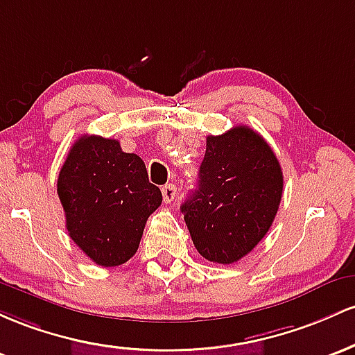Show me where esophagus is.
Segmentation results:
<instances>
[{
  "instance_id": "obj_1",
  "label": "esophagus",
  "mask_w": 355,
  "mask_h": 355,
  "mask_svg": "<svg viewBox=\"0 0 355 355\" xmlns=\"http://www.w3.org/2000/svg\"><path fill=\"white\" fill-rule=\"evenodd\" d=\"M176 194H178L176 184H173V182H169V184L162 186V198H164L166 202L174 201V198H176Z\"/></svg>"
}]
</instances>
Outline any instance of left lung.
Listing matches in <instances>:
<instances>
[{"instance_id": "8db88e82", "label": "left lung", "mask_w": 355, "mask_h": 355, "mask_svg": "<svg viewBox=\"0 0 355 355\" xmlns=\"http://www.w3.org/2000/svg\"><path fill=\"white\" fill-rule=\"evenodd\" d=\"M282 191L280 162L260 134L236 125L208 135L198 188L181 206L199 254L221 265L246 257L268 233Z\"/></svg>"}]
</instances>
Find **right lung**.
<instances>
[{
	"instance_id": "add662e5",
	"label": "right lung",
	"mask_w": 355,
	"mask_h": 355,
	"mask_svg": "<svg viewBox=\"0 0 355 355\" xmlns=\"http://www.w3.org/2000/svg\"><path fill=\"white\" fill-rule=\"evenodd\" d=\"M57 193L70 238L101 266H119L134 257L147 218L162 202L144 161L101 135H82L71 146Z\"/></svg>"
}]
</instances>
